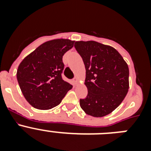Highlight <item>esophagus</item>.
<instances>
[{"mask_svg": "<svg viewBox=\"0 0 151 151\" xmlns=\"http://www.w3.org/2000/svg\"><path fill=\"white\" fill-rule=\"evenodd\" d=\"M73 81H74V82L76 84H78V77H75L74 78H73Z\"/></svg>", "mask_w": 151, "mask_h": 151, "instance_id": "34e87169", "label": "esophagus"}]
</instances>
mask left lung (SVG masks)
Wrapping results in <instances>:
<instances>
[{
	"instance_id": "1",
	"label": "left lung",
	"mask_w": 151,
	"mask_h": 151,
	"mask_svg": "<svg viewBox=\"0 0 151 151\" xmlns=\"http://www.w3.org/2000/svg\"><path fill=\"white\" fill-rule=\"evenodd\" d=\"M75 47L86 70L88 95L80 106L88 115L102 117L119 106L129 88V70L120 54L113 47L94 41H76Z\"/></svg>"
}]
</instances>
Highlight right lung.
Listing matches in <instances>:
<instances>
[{"mask_svg":"<svg viewBox=\"0 0 151 151\" xmlns=\"http://www.w3.org/2000/svg\"><path fill=\"white\" fill-rule=\"evenodd\" d=\"M74 41H46L22 60L17 69L19 85L26 101L38 110H50L60 104L73 85L62 78L63 56Z\"/></svg>","mask_w":151,"mask_h":151,"instance_id":"right-lung-1","label":"right lung"}]
</instances>
